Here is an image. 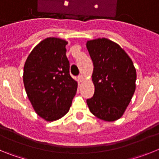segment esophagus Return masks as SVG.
Here are the masks:
<instances>
[{
    "mask_svg": "<svg viewBox=\"0 0 159 159\" xmlns=\"http://www.w3.org/2000/svg\"><path fill=\"white\" fill-rule=\"evenodd\" d=\"M79 80H80V82H82V81H84V80H85V77H84L83 75H80V76H79Z\"/></svg>",
    "mask_w": 159,
    "mask_h": 159,
    "instance_id": "34e87169",
    "label": "esophagus"
}]
</instances>
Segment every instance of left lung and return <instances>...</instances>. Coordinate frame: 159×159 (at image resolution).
<instances>
[{
	"mask_svg": "<svg viewBox=\"0 0 159 159\" xmlns=\"http://www.w3.org/2000/svg\"><path fill=\"white\" fill-rule=\"evenodd\" d=\"M93 62V97L87 99L90 111L107 122L123 116L136 88V70L131 59L116 42L107 38L88 40Z\"/></svg>",
	"mask_w": 159,
	"mask_h": 159,
	"instance_id": "8db88e82",
	"label": "left lung"
}]
</instances>
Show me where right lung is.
I'll return each mask as SVG.
<instances>
[{"label": "right lung", "mask_w": 159, "mask_h": 159, "mask_svg": "<svg viewBox=\"0 0 159 159\" xmlns=\"http://www.w3.org/2000/svg\"><path fill=\"white\" fill-rule=\"evenodd\" d=\"M67 41L48 37L32 49L24 66L28 98L40 118L56 121L68 112L78 87L69 74Z\"/></svg>", "instance_id": "add662e5"}]
</instances>
